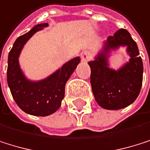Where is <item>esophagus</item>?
I'll use <instances>...</instances> for the list:
<instances>
[{"instance_id":"34e87169","label":"esophagus","mask_w":150,"mask_h":150,"mask_svg":"<svg viewBox=\"0 0 150 150\" xmlns=\"http://www.w3.org/2000/svg\"><path fill=\"white\" fill-rule=\"evenodd\" d=\"M91 56V52L88 51V50L82 51V53H81V59H82L83 61H88V60H90Z\"/></svg>"}]
</instances>
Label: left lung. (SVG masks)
I'll use <instances>...</instances> for the list:
<instances>
[{"label":"left lung","mask_w":150,"mask_h":150,"mask_svg":"<svg viewBox=\"0 0 150 150\" xmlns=\"http://www.w3.org/2000/svg\"><path fill=\"white\" fill-rule=\"evenodd\" d=\"M126 46L130 61L115 71L108 67L107 55L110 49ZM137 43L125 29H119L109 36L103 50L95 60L88 64L91 67V84L98 104L106 109H120L131 105L139 96L142 85L143 64L139 56Z\"/></svg>","instance_id":"left-lung-1"}]
</instances>
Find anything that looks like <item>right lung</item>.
I'll use <instances>...</instances> for the list:
<instances>
[{"label": "right lung", "mask_w": 150, "mask_h": 150, "mask_svg": "<svg viewBox=\"0 0 150 150\" xmlns=\"http://www.w3.org/2000/svg\"><path fill=\"white\" fill-rule=\"evenodd\" d=\"M47 25L48 23L36 25L28 33L19 36L8 58L7 81L14 100L24 112L38 116L51 115L59 109L65 96L66 83L80 62V58H74L42 81L31 82L25 77L18 64L20 51L37 31Z\"/></svg>", "instance_id": "add662e5"}]
</instances>
